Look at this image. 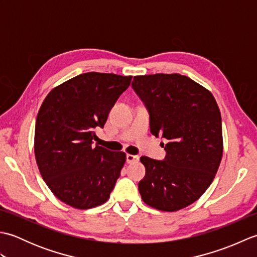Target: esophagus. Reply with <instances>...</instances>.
<instances>
[{
    "instance_id": "34e87169",
    "label": "esophagus",
    "mask_w": 257,
    "mask_h": 257,
    "mask_svg": "<svg viewBox=\"0 0 257 257\" xmlns=\"http://www.w3.org/2000/svg\"><path fill=\"white\" fill-rule=\"evenodd\" d=\"M125 160H127V163H135L139 161V157L134 155H127L125 156Z\"/></svg>"
}]
</instances>
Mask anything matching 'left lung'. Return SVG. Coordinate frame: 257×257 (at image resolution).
Instances as JSON below:
<instances>
[{
    "instance_id": "left-lung-1",
    "label": "left lung",
    "mask_w": 257,
    "mask_h": 257,
    "mask_svg": "<svg viewBox=\"0 0 257 257\" xmlns=\"http://www.w3.org/2000/svg\"><path fill=\"white\" fill-rule=\"evenodd\" d=\"M133 88L148 109L151 134L168 140L165 160L140 158L141 198L157 210H181L205 192L221 163L219 106L209 90L180 74L135 76Z\"/></svg>"
}]
</instances>
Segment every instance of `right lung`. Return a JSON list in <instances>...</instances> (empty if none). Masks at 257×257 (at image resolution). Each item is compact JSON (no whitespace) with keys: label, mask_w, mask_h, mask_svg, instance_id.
<instances>
[{"label":"right lung","mask_w":257,"mask_h":257,"mask_svg":"<svg viewBox=\"0 0 257 257\" xmlns=\"http://www.w3.org/2000/svg\"><path fill=\"white\" fill-rule=\"evenodd\" d=\"M132 78L80 74L53 88L43 101L35 124V159L47 187L67 205L86 210L110 196L125 154L92 146L94 130L103 128Z\"/></svg>","instance_id":"right-lung-1"}]
</instances>
